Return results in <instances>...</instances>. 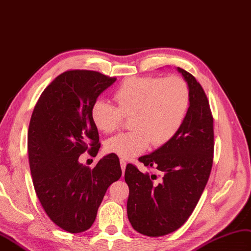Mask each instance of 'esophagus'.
<instances>
[{"instance_id":"obj_1","label":"esophagus","mask_w":251,"mask_h":251,"mask_svg":"<svg viewBox=\"0 0 251 251\" xmlns=\"http://www.w3.org/2000/svg\"><path fill=\"white\" fill-rule=\"evenodd\" d=\"M120 164H121V169H122V171H123V173L125 172V169H126V161L124 159H121L120 160Z\"/></svg>"}]
</instances>
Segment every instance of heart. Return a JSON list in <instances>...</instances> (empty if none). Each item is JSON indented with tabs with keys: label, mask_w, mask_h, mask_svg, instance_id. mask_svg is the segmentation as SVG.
<instances>
[{
	"label": "heart",
	"mask_w": 251,
	"mask_h": 251,
	"mask_svg": "<svg viewBox=\"0 0 251 251\" xmlns=\"http://www.w3.org/2000/svg\"><path fill=\"white\" fill-rule=\"evenodd\" d=\"M118 107L104 99L94 101L91 119L99 130L118 129L122 118L130 117L129 132L108 139L105 150L123 159H132L146 151L150 143L159 147L181 127L190 101L187 83L180 77H130L114 92Z\"/></svg>",
	"instance_id": "1"
}]
</instances>
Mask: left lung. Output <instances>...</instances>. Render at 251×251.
Returning <instances> with one entry per match:
<instances>
[{
	"mask_svg": "<svg viewBox=\"0 0 251 251\" xmlns=\"http://www.w3.org/2000/svg\"><path fill=\"white\" fill-rule=\"evenodd\" d=\"M189 89L190 101L181 127L168 143L140 157L161 174L140 172L127 164V215L132 228L147 236H162L187 222L205 188L213 162V119L203 89L195 77L177 68Z\"/></svg>",
	"mask_w": 251,
	"mask_h": 251,
	"instance_id": "8db88e82",
	"label": "left lung"
}]
</instances>
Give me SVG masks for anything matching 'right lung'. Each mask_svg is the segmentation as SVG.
Instances as JSON below:
<instances>
[{
    "label": "right lung",
    "instance_id": "1",
    "mask_svg": "<svg viewBox=\"0 0 251 251\" xmlns=\"http://www.w3.org/2000/svg\"><path fill=\"white\" fill-rule=\"evenodd\" d=\"M115 80L95 71H67L46 88L31 114L27 150L36 194L50 221L70 233L92 226L109 185L122 175L114 153L93 169L79 162L86 151L98 155L91 109Z\"/></svg>",
    "mask_w": 251,
    "mask_h": 251
}]
</instances>
